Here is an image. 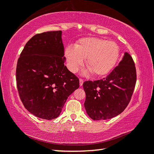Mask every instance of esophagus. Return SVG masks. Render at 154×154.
<instances>
[{"label":"esophagus","mask_w":154,"mask_h":154,"mask_svg":"<svg viewBox=\"0 0 154 154\" xmlns=\"http://www.w3.org/2000/svg\"><path fill=\"white\" fill-rule=\"evenodd\" d=\"M83 83V80L82 79H79V85H80V86H82Z\"/></svg>","instance_id":"1"}]
</instances>
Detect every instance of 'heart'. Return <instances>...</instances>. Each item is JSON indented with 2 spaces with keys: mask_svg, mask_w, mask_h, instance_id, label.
<instances>
[{
  "mask_svg": "<svg viewBox=\"0 0 154 154\" xmlns=\"http://www.w3.org/2000/svg\"><path fill=\"white\" fill-rule=\"evenodd\" d=\"M119 49L116 43L96 37L80 39L73 46L68 45L64 50L67 66L72 72L78 71L86 59L88 69L84 75L92 72L96 76L107 74L119 58Z\"/></svg>",
  "mask_w": 154,
  "mask_h": 154,
  "instance_id": "1",
  "label": "heart"
}]
</instances>
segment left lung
<instances>
[{"label": "left lung", "mask_w": 154, "mask_h": 154, "mask_svg": "<svg viewBox=\"0 0 154 154\" xmlns=\"http://www.w3.org/2000/svg\"><path fill=\"white\" fill-rule=\"evenodd\" d=\"M137 74L131 56L125 52L118 66L103 79L83 84L86 98L84 106L93 120L113 118L128 105L136 84Z\"/></svg>", "instance_id": "1"}]
</instances>
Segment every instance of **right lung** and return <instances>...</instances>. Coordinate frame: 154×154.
I'll return each instance as SVG.
<instances>
[{
    "mask_svg": "<svg viewBox=\"0 0 154 154\" xmlns=\"http://www.w3.org/2000/svg\"><path fill=\"white\" fill-rule=\"evenodd\" d=\"M62 31L32 36L26 44L16 68L17 88L25 108L37 118L59 116L79 80L64 66Z\"/></svg>",
    "mask_w": 154,
    "mask_h": 154,
    "instance_id": "1",
    "label": "right lung"
}]
</instances>
